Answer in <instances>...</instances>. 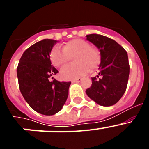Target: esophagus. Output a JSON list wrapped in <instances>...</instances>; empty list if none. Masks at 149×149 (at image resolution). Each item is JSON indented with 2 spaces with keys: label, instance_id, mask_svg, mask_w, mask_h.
<instances>
[{
  "label": "esophagus",
  "instance_id": "obj_1",
  "mask_svg": "<svg viewBox=\"0 0 149 149\" xmlns=\"http://www.w3.org/2000/svg\"><path fill=\"white\" fill-rule=\"evenodd\" d=\"M81 81H82V79L81 78H77V79H75V80H73L72 82V83H79V82H81Z\"/></svg>",
  "mask_w": 149,
  "mask_h": 149
}]
</instances>
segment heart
Listing matches in <instances>:
<instances>
[{"mask_svg": "<svg viewBox=\"0 0 149 149\" xmlns=\"http://www.w3.org/2000/svg\"><path fill=\"white\" fill-rule=\"evenodd\" d=\"M73 56V65H66L61 69L60 75L63 80H74L86 74L89 71L98 68L100 55L86 41L74 39L63 45V50L55 47L50 53L51 63L56 68L64 66L69 56Z\"/></svg>", "mask_w": 149, "mask_h": 149, "instance_id": "obj_1", "label": "heart"}]
</instances>
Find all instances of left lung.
I'll return each instance as SVG.
<instances>
[{"instance_id": "left-lung-1", "label": "left lung", "mask_w": 149, "mask_h": 149, "mask_svg": "<svg viewBox=\"0 0 149 149\" xmlns=\"http://www.w3.org/2000/svg\"><path fill=\"white\" fill-rule=\"evenodd\" d=\"M86 39L98 48L101 54L98 75L92 77L86 95L101 106L114 105L127 88L130 72L127 52L115 40L104 36L89 34Z\"/></svg>"}]
</instances>
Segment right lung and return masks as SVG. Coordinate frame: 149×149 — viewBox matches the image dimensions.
<instances>
[{"mask_svg":"<svg viewBox=\"0 0 149 149\" xmlns=\"http://www.w3.org/2000/svg\"><path fill=\"white\" fill-rule=\"evenodd\" d=\"M58 41L42 39L31 45L22 54L18 67L21 93L33 110L45 116L60 111L68 95L71 82L49 78L58 71L51 65L50 53Z\"/></svg>","mask_w":149,"mask_h":149,"instance_id":"right-lung-1","label":"right lung"}]
</instances>
